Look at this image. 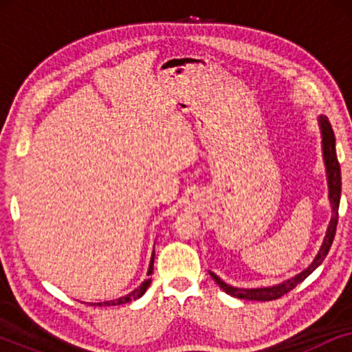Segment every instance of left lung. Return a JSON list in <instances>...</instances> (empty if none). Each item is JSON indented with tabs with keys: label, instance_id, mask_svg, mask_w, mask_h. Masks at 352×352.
<instances>
[{
	"label": "left lung",
	"instance_id": "8db88e82",
	"mask_svg": "<svg viewBox=\"0 0 352 352\" xmlns=\"http://www.w3.org/2000/svg\"><path fill=\"white\" fill-rule=\"evenodd\" d=\"M320 129H322V148H324V162L327 166V179H329V197L331 210H333V216H331L329 229H327V235L324 239V243L317 253L314 261L311 263V266L305 269L301 274H298L290 280L278 283V285L274 287H266V288H234L224 283L218 276H214L213 272H210V276L213 277V280L218 283V285L223 288V290L230 296L240 298V300H252V301H272L278 300V298L287 295L288 292H292L293 288L305 280L307 276H311L312 272L316 271L317 267L320 266L322 261H324L327 254H329V250L333 243L335 232H336V224H338V208H340V197H341V171H340V163L338 158H336V151H335V134L333 129H331V124L329 118L320 115Z\"/></svg>",
	"mask_w": 352,
	"mask_h": 352
}]
</instances>
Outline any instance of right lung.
Masks as SVG:
<instances>
[{
    "instance_id": "obj_1",
    "label": "right lung",
    "mask_w": 352,
    "mask_h": 352,
    "mask_svg": "<svg viewBox=\"0 0 352 352\" xmlns=\"http://www.w3.org/2000/svg\"><path fill=\"white\" fill-rule=\"evenodd\" d=\"M153 258H155V252H153V254H152L151 266H148L147 276H151V274L153 272ZM151 282H152V278H147V280H144V282L141 283V287H138L136 290H133V292L129 293V295H126V296L118 298V300L104 301V302H89V305H91V306H118V305H126V302H129V301H134V300H138V298H141V296L144 295V293L147 292V288H148V285H151Z\"/></svg>"
}]
</instances>
